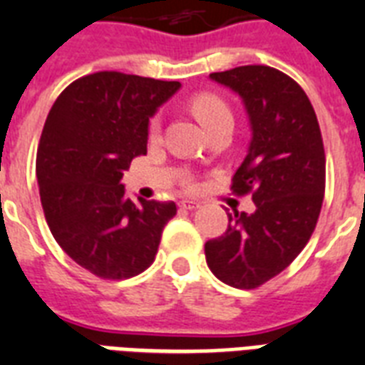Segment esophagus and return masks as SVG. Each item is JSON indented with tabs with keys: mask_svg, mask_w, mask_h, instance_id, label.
Here are the masks:
<instances>
[{
	"mask_svg": "<svg viewBox=\"0 0 365 365\" xmlns=\"http://www.w3.org/2000/svg\"><path fill=\"white\" fill-rule=\"evenodd\" d=\"M180 206H182L183 210H195V208H199L200 202H199V200L185 199V200H182V202H180Z\"/></svg>",
	"mask_w": 365,
	"mask_h": 365,
	"instance_id": "1",
	"label": "esophagus"
}]
</instances>
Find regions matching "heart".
Instances as JSON below:
<instances>
[{"label":"heart","mask_w":365,"mask_h":365,"mask_svg":"<svg viewBox=\"0 0 365 365\" xmlns=\"http://www.w3.org/2000/svg\"><path fill=\"white\" fill-rule=\"evenodd\" d=\"M189 108L193 111V115L199 119V123L205 126L206 130L210 132L212 128H216L220 123L233 121V113L227 102L220 98L217 94L212 93H200L195 94L193 98L189 100ZM159 132V119L153 117L149 123V134L155 136Z\"/></svg>","instance_id":"obj_1"}]
</instances>
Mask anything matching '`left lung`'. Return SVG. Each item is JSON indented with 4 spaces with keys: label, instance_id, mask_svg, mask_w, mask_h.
<instances>
[{
    "label": "left lung",
    "instance_id": "obj_1",
    "mask_svg": "<svg viewBox=\"0 0 365 365\" xmlns=\"http://www.w3.org/2000/svg\"><path fill=\"white\" fill-rule=\"evenodd\" d=\"M242 98L252 126L248 155L231 191L252 195L255 212L227 214V231L205 244L206 263L222 282L259 288L286 269L317 227L326 191V153L305 91L271 66L210 73Z\"/></svg>",
    "mask_w": 365,
    "mask_h": 365
}]
</instances>
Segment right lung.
I'll return each mask as SVG.
<instances>
[{
	"label": "right lung",
	"mask_w": 365,
	"mask_h": 365,
	"mask_svg": "<svg viewBox=\"0 0 365 365\" xmlns=\"http://www.w3.org/2000/svg\"><path fill=\"white\" fill-rule=\"evenodd\" d=\"M178 81L96 71L60 93L37 148L45 220L60 248L96 277L123 280L155 261L174 202L130 200L123 172L148 153V126Z\"/></svg>",
	"instance_id": "obj_1"
}]
</instances>
